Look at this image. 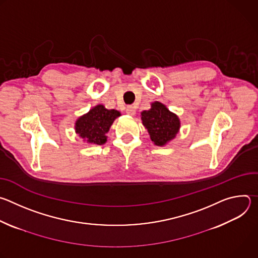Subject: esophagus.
<instances>
[{"label": "esophagus", "instance_id": "34e87169", "mask_svg": "<svg viewBox=\"0 0 258 258\" xmlns=\"http://www.w3.org/2000/svg\"><path fill=\"white\" fill-rule=\"evenodd\" d=\"M125 112H126V114L134 116V115L136 114V109H135L134 106H127V107H126V110H125Z\"/></svg>", "mask_w": 258, "mask_h": 258}]
</instances>
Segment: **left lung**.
<instances>
[{"instance_id": "1", "label": "left lung", "mask_w": 258, "mask_h": 258, "mask_svg": "<svg viewBox=\"0 0 258 258\" xmlns=\"http://www.w3.org/2000/svg\"><path fill=\"white\" fill-rule=\"evenodd\" d=\"M141 119L145 128L148 131L151 141L160 147L173 140L180 128L178 116L158 101L151 103L149 110L141 112Z\"/></svg>"}]
</instances>
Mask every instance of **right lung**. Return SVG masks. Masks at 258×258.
<instances>
[{
    "label": "right lung",
    "mask_w": 258,
    "mask_h": 258,
    "mask_svg": "<svg viewBox=\"0 0 258 258\" xmlns=\"http://www.w3.org/2000/svg\"><path fill=\"white\" fill-rule=\"evenodd\" d=\"M120 115L121 113L117 110H109L104 105L99 104L77 119L75 123L76 133L88 144L103 145L107 142L106 134Z\"/></svg>",
    "instance_id": "1"
}]
</instances>
